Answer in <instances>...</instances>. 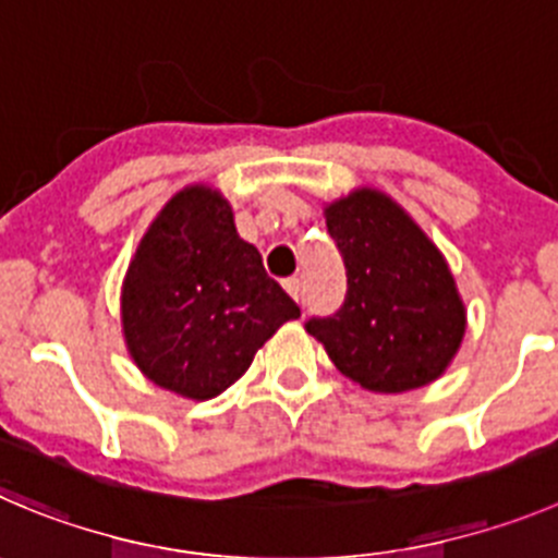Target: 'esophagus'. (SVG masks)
I'll list each match as a JSON object with an SVG mask.
<instances>
[{"label": "esophagus", "instance_id": "esophagus-1", "mask_svg": "<svg viewBox=\"0 0 558 558\" xmlns=\"http://www.w3.org/2000/svg\"><path fill=\"white\" fill-rule=\"evenodd\" d=\"M283 289L289 291V294L294 296V300H300V278H286L283 280Z\"/></svg>", "mask_w": 558, "mask_h": 558}]
</instances>
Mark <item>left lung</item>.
Returning <instances> with one entry per match:
<instances>
[{"label": "left lung", "mask_w": 558, "mask_h": 558, "mask_svg": "<svg viewBox=\"0 0 558 558\" xmlns=\"http://www.w3.org/2000/svg\"><path fill=\"white\" fill-rule=\"evenodd\" d=\"M327 233L347 267V296L305 330L341 374L377 393L421 388L446 372L465 308L444 255L383 192L357 190L327 206Z\"/></svg>", "instance_id": "1"}]
</instances>
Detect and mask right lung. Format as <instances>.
<instances>
[{"label": "right lung", "mask_w": 558, "mask_h": 558, "mask_svg": "<svg viewBox=\"0 0 558 558\" xmlns=\"http://www.w3.org/2000/svg\"><path fill=\"white\" fill-rule=\"evenodd\" d=\"M123 332L140 372L186 399L236 383L300 308L233 226L228 201L190 186L161 208L123 280Z\"/></svg>", "instance_id": "add662e5"}]
</instances>
